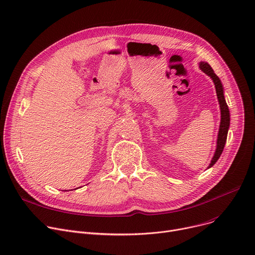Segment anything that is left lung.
Returning <instances> with one entry per match:
<instances>
[{"mask_svg": "<svg viewBox=\"0 0 255 255\" xmlns=\"http://www.w3.org/2000/svg\"><path fill=\"white\" fill-rule=\"evenodd\" d=\"M199 67L204 73H206L208 76H210V78L213 81L214 86H215V91H217L218 100H219L220 107H221V125H220V129H219V134H218L217 149H215L214 155H213L211 162L208 166V168H209L219 160V158L221 157V154L223 153V150H224V147H225V144L227 141L229 127H230V111H229V107L225 100L223 84L219 78V76L214 73L213 69L210 67V65L207 62H200Z\"/></svg>", "mask_w": 255, "mask_h": 255, "instance_id": "obj_1", "label": "left lung"}]
</instances>
